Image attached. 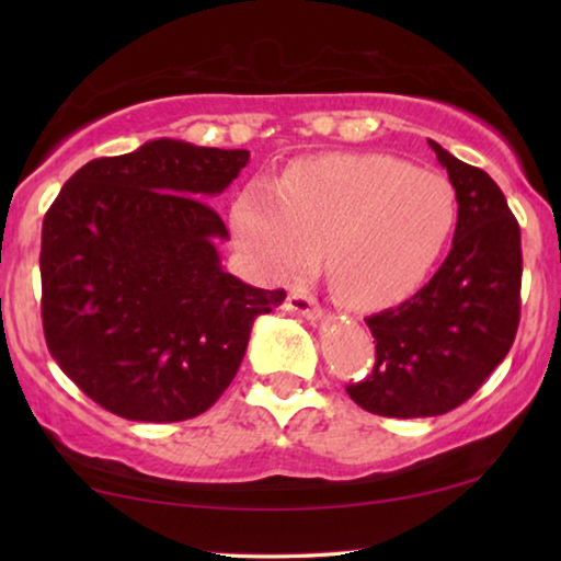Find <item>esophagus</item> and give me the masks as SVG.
<instances>
[{
    "label": "esophagus",
    "instance_id": "obj_1",
    "mask_svg": "<svg viewBox=\"0 0 561 561\" xmlns=\"http://www.w3.org/2000/svg\"><path fill=\"white\" fill-rule=\"evenodd\" d=\"M284 307L287 311H294V314H301L307 319H319L321 317V307L314 297H309V294L304 291H289L287 301H284Z\"/></svg>",
    "mask_w": 561,
    "mask_h": 561
}]
</instances>
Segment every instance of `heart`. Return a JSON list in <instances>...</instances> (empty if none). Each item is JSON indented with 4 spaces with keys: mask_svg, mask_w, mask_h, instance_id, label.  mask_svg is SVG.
Masks as SVG:
<instances>
[{
    "mask_svg": "<svg viewBox=\"0 0 561 561\" xmlns=\"http://www.w3.org/2000/svg\"><path fill=\"white\" fill-rule=\"evenodd\" d=\"M458 201L450 180L383 153L307 160L277 190L250 187L234 237L267 277L304 272L327 252L336 297L378 309L421 287L448 244Z\"/></svg>",
    "mask_w": 561,
    "mask_h": 561,
    "instance_id": "heart-1",
    "label": "heart"
}]
</instances>
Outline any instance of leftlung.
Listing matches in <instances>:
<instances>
[{"label": "left lung", "instance_id": "8db88e82", "mask_svg": "<svg viewBox=\"0 0 561 561\" xmlns=\"http://www.w3.org/2000/svg\"><path fill=\"white\" fill-rule=\"evenodd\" d=\"M458 197L453 250L411 299L368 317L376 364L346 393L386 417L443 415L485 383L519 327V225L485 170L428 140Z\"/></svg>", "mask_w": 561, "mask_h": 561}]
</instances>
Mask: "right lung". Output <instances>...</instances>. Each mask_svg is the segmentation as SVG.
I'll use <instances>...</instances> for the list:
<instances>
[{
    "instance_id": "1",
    "label": "right lung",
    "mask_w": 561,
    "mask_h": 561,
    "mask_svg": "<svg viewBox=\"0 0 561 561\" xmlns=\"http://www.w3.org/2000/svg\"><path fill=\"white\" fill-rule=\"evenodd\" d=\"M247 160L158 138L76 170L46 210V346L106 411L144 423L205 413L232 383L254 319L287 297L232 277L217 254L230 234L207 201Z\"/></svg>"
}]
</instances>
